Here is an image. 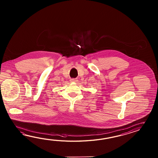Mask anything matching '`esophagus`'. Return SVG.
Returning a JSON list of instances; mask_svg holds the SVG:
<instances>
[{
    "label": "esophagus",
    "instance_id": "34e87169",
    "mask_svg": "<svg viewBox=\"0 0 158 158\" xmlns=\"http://www.w3.org/2000/svg\"><path fill=\"white\" fill-rule=\"evenodd\" d=\"M71 82H77V79L76 78H72L71 80Z\"/></svg>",
    "mask_w": 158,
    "mask_h": 158
}]
</instances>
